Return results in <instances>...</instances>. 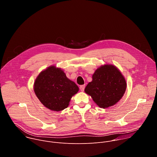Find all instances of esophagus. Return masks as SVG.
<instances>
[{
  "mask_svg": "<svg viewBox=\"0 0 157 157\" xmlns=\"http://www.w3.org/2000/svg\"><path fill=\"white\" fill-rule=\"evenodd\" d=\"M84 88H85V85H81L79 86V89L81 91H84Z\"/></svg>",
  "mask_w": 157,
  "mask_h": 157,
  "instance_id": "esophagus-1",
  "label": "esophagus"
}]
</instances>
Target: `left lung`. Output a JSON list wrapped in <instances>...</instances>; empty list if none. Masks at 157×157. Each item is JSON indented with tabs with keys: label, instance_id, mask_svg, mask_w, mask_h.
Returning <instances> with one entry per match:
<instances>
[{
	"label": "left lung",
	"instance_id": "left-lung-1",
	"mask_svg": "<svg viewBox=\"0 0 157 157\" xmlns=\"http://www.w3.org/2000/svg\"><path fill=\"white\" fill-rule=\"evenodd\" d=\"M92 77V81L87 84L84 92L92 98L99 107L105 109L113 106L123 97L127 82L116 66L101 65Z\"/></svg>",
	"mask_w": 157,
	"mask_h": 157
}]
</instances>
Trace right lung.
Wrapping results in <instances>:
<instances>
[{"label": "right lung", "instance_id": "right-lung-1", "mask_svg": "<svg viewBox=\"0 0 157 157\" xmlns=\"http://www.w3.org/2000/svg\"><path fill=\"white\" fill-rule=\"evenodd\" d=\"M33 90L44 107L58 112L68 107L79 87L60 68L53 65L40 73L35 80Z\"/></svg>", "mask_w": 157, "mask_h": 157}]
</instances>
